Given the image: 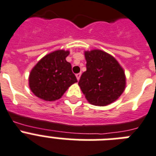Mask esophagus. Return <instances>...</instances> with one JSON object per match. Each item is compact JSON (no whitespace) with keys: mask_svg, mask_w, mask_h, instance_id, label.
Segmentation results:
<instances>
[{"mask_svg":"<svg viewBox=\"0 0 156 156\" xmlns=\"http://www.w3.org/2000/svg\"><path fill=\"white\" fill-rule=\"evenodd\" d=\"M81 73H78V74H76V77H77V79H78V80H79V79H80V77H81Z\"/></svg>","mask_w":156,"mask_h":156,"instance_id":"esophagus-1","label":"esophagus"}]
</instances>
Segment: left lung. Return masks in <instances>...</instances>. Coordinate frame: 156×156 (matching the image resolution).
<instances>
[{
	"mask_svg": "<svg viewBox=\"0 0 156 156\" xmlns=\"http://www.w3.org/2000/svg\"><path fill=\"white\" fill-rule=\"evenodd\" d=\"M87 70L78 82L88 102L104 107L119 98L126 87L124 69L116 59L101 49L85 51Z\"/></svg>",
	"mask_w": 156,
	"mask_h": 156,
	"instance_id": "8db88e82",
	"label": "left lung"
}]
</instances>
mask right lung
I'll use <instances>...</instances> for the list:
<instances>
[{"mask_svg":"<svg viewBox=\"0 0 156 156\" xmlns=\"http://www.w3.org/2000/svg\"><path fill=\"white\" fill-rule=\"evenodd\" d=\"M69 54V50L58 49L46 54L34 66L29 76V86L34 95L45 101H56L78 82L71 64L66 60Z\"/></svg>","mask_w":156,"mask_h":156,"instance_id":"right-lung-1","label":"right lung"}]
</instances>
